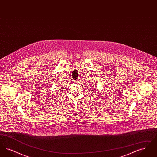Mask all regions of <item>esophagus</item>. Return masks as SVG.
Returning a JSON list of instances; mask_svg holds the SVG:
<instances>
[{
	"instance_id": "esophagus-1",
	"label": "esophagus",
	"mask_w": 157,
	"mask_h": 157,
	"mask_svg": "<svg viewBox=\"0 0 157 157\" xmlns=\"http://www.w3.org/2000/svg\"><path fill=\"white\" fill-rule=\"evenodd\" d=\"M75 82H77V81H75Z\"/></svg>"
}]
</instances>
